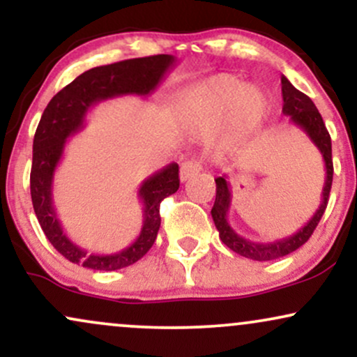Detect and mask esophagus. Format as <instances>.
<instances>
[{
    "instance_id": "1",
    "label": "esophagus",
    "mask_w": 357,
    "mask_h": 357,
    "mask_svg": "<svg viewBox=\"0 0 357 357\" xmlns=\"http://www.w3.org/2000/svg\"><path fill=\"white\" fill-rule=\"evenodd\" d=\"M202 169L203 166L198 159H188V161H184L181 167H179V179H181L183 183L188 181V179L192 178L195 174H198Z\"/></svg>"
}]
</instances>
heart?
<instances>
[{"mask_svg": "<svg viewBox=\"0 0 357 357\" xmlns=\"http://www.w3.org/2000/svg\"><path fill=\"white\" fill-rule=\"evenodd\" d=\"M270 109L264 92L233 75H216L192 85L183 96L181 117L195 129H215L228 119L236 136L261 126Z\"/></svg>", "mask_w": 357, "mask_h": 357, "instance_id": "obj_1", "label": "heart"}]
</instances>
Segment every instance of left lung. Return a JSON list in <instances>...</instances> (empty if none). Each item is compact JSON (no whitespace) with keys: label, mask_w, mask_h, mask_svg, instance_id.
<instances>
[{"label":"left lung","mask_w":357,"mask_h":357,"mask_svg":"<svg viewBox=\"0 0 357 357\" xmlns=\"http://www.w3.org/2000/svg\"><path fill=\"white\" fill-rule=\"evenodd\" d=\"M282 97H284V107L282 112L285 116L290 117V121L294 122L297 127H301L302 130L309 136L310 141L314 142L315 147L321 151L324 165H326V183L322 188V202L321 206L317 208V211L314 213V216L310 218L301 230L294 233V235L287 236V238L268 241V243H257V241H250L243 236H240L228 223V210H230L231 204V190L230 183H228V176L223 174L220 178L215 179L216 183V199L215 204L211 208V216L215 221L216 230L220 233V238L227 245L228 248L233 250L238 255L245 258H252L257 261H267V260H275V258L285 257L289 253L296 252L298 247L305 243L310 238L315 227L321 221L324 211L327 208V202H329V192L331 186H333V144H331V136L327 132L326 124H324L322 116L319 114L317 107L314 105V102L302 93L301 90H297L290 84L285 77H282Z\"/></svg>","instance_id":"obj_1"}]
</instances>
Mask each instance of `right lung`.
<instances>
[{"instance_id":"obj_1","label":"right lung","mask_w":357,"mask_h":357,"mask_svg":"<svg viewBox=\"0 0 357 357\" xmlns=\"http://www.w3.org/2000/svg\"><path fill=\"white\" fill-rule=\"evenodd\" d=\"M173 55L130 59L90 68L48 102L33 139L30 190L40 227L50 243L72 264L112 272L136 264L153 247L159 227V204L179 188V167L171 162L144 179L137 196L142 203V228L134 243L116 253H89L63 233L53 206V176L63 155L67 139L84 129L89 110L102 100L122 96H149L174 67Z\"/></svg>"}]
</instances>
